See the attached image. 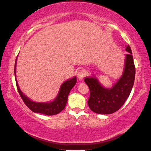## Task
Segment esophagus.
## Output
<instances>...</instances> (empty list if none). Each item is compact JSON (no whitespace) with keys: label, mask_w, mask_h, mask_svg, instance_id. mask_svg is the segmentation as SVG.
I'll return each mask as SVG.
<instances>
[{"label":"esophagus","mask_w":151,"mask_h":151,"mask_svg":"<svg viewBox=\"0 0 151 151\" xmlns=\"http://www.w3.org/2000/svg\"><path fill=\"white\" fill-rule=\"evenodd\" d=\"M78 78L79 80H82L83 78L85 77L86 76V71H84V70H80V71H79L78 72Z\"/></svg>","instance_id":"34e87169"}]
</instances>
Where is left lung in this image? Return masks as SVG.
<instances>
[{"label":"left lung","mask_w":151,"mask_h":151,"mask_svg":"<svg viewBox=\"0 0 151 151\" xmlns=\"http://www.w3.org/2000/svg\"><path fill=\"white\" fill-rule=\"evenodd\" d=\"M126 50L128 53L126 55L124 73L112 88L103 87L94 77L84 78V82L90 90L88 105L93 112L98 114H111L119 110L129 98L135 81V67L129 45Z\"/></svg>","instance_id":"obj_1"}]
</instances>
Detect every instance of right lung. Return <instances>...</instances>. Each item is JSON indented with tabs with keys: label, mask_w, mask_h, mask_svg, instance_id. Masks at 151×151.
Listing matches in <instances>:
<instances>
[{
	"label": "right lung",
	"mask_w": 151,
	"mask_h": 151,
	"mask_svg": "<svg viewBox=\"0 0 151 151\" xmlns=\"http://www.w3.org/2000/svg\"><path fill=\"white\" fill-rule=\"evenodd\" d=\"M16 59L15 63V67H14V74H16ZM76 82H77V80H76V77L65 81L62 84L61 87L60 88L59 93L57 96L56 98L53 102L46 103L35 102L29 100L20 91L19 86L18 85L17 81L16 82L18 91L19 93L20 97H21L22 100H23L24 104H26V106L30 110H32L34 113H42V114H45L47 115H53L61 112L65 108L66 104H67V102L68 95H69L71 88L76 84Z\"/></svg>",
	"instance_id": "add662e5"
}]
</instances>
